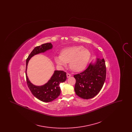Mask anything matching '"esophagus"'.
<instances>
[{
    "instance_id": "obj_1",
    "label": "esophagus",
    "mask_w": 132,
    "mask_h": 132,
    "mask_svg": "<svg viewBox=\"0 0 132 132\" xmlns=\"http://www.w3.org/2000/svg\"><path fill=\"white\" fill-rule=\"evenodd\" d=\"M66 75H67V78H69V77H71V75H70V74H69V73H67Z\"/></svg>"
}]
</instances>
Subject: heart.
I'll list each match as a JSON object with an SVG mask.
<instances>
[{"instance_id": "1", "label": "heart", "mask_w": 132, "mask_h": 132, "mask_svg": "<svg viewBox=\"0 0 132 132\" xmlns=\"http://www.w3.org/2000/svg\"><path fill=\"white\" fill-rule=\"evenodd\" d=\"M90 57L89 51L82 46H74L63 50L61 55H56L54 59L59 66H65L69 62L70 69L79 72L87 65Z\"/></svg>"}]
</instances>
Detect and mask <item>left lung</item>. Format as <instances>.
<instances>
[{
  "instance_id": "1",
  "label": "left lung",
  "mask_w": 132,
  "mask_h": 132,
  "mask_svg": "<svg viewBox=\"0 0 132 132\" xmlns=\"http://www.w3.org/2000/svg\"><path fill=\"white\" fill-rule=\"evenodd\" d=\"M106 66L104 59L96 58L84 72L74 76L76 94L83 99L94 97L102 88L106 79Z\"/></svg>"
}]
</instances>
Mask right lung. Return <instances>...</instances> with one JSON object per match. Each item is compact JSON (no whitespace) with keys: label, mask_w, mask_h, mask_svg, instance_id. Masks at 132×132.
<instances>
[{"label":"right lung","mask_w":132,"mask_h":132,"mask_svg":"<svg viewBox=\"0 0 132 132\" xmlns=\"http://www.w3.org/2000/svg\"><path fill=\"white\" fill-rule=\"evenodd\" d=\"M53 45L51 43H46L36 47L30 54L26 60V76L28 86L31 92L36 98L42 101L48 102L54 101L60 94L61 89L60 84L65 82L67 79L66 73L63 71L55 70L50 80L42 86H36L29 80L27 74V66L31 57L40 53H44L51 50Z\"/></svg>","instance_id":"right-lung-1"}]
</instances>
